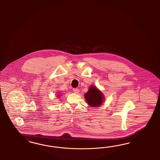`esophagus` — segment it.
Masks as SVG:
<instances>
[{
    "mask_svg": "<svg viewBox=\"0 0 160 160\" xmlns=\"http://www.w3.org/2000/svg\"><path fill=\"white\" fill-rule=\"evenodd\" d=\"M73 92H74V93H78L79 92V89L78 88H73Z\"/></svg>",
    "mask_w": 160,
    "mask_h": 160,
    "instance_id": "1",
    "label": "esophagus"
}]
</instances>
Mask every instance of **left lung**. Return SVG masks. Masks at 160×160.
Instances as JSON below:
<instances>
[{"label":"left lung","mask_w":160,"mask_h":160,"mask_svg":"<svg viewBox=\"0 0 160 160\" xmlns=\"http://www.w3.org/2000/svg\"><path fill=\"white\" fill-rule=\"evenodd\" d=\"M84 96L87 103L92 107L100 106L104 99L102 92L94 86L90 87L88 92Z\"/></svg>","instance_id":"8db88e82"}]
</instances>
